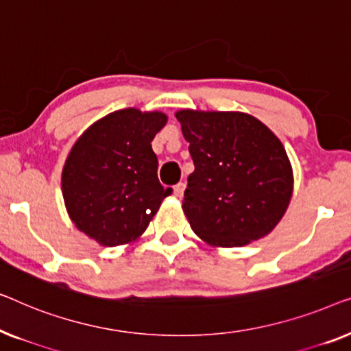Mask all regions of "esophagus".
<instances>
[{
    "mask_svg": "<svg viewBox=\"0 0 351 351\" xmlns=\"http://www.w3.org/2000/svg\"><path fill=\"white\" fill-rule=\"evenodd\" d=\"M184 182H178L176 186H173V194L176 195V197H181L182 194H184Z\"/></svg>",
    "mask_w": 351,
    "mask_h": 351,
    "instance_id": "obj_1",
    "label": "esophagus"
}]
</instances>
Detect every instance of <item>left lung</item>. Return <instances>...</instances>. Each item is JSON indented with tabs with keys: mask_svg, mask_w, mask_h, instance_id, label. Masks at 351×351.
Returning <instances> with one entry per match:
<instances>
[{
	"mask_svg": "<svg viewBox=\"0 0 351 351\" xmlns=\"http://www.w3.org/2000/svg\"><path fill=\"white\" fill-rule=\"evenodd\" d=\"M195 170L182 211L210 246L237 248L269 235L293 197V167L278 136L240 111L175 112Z\"/></svg>",
	"mask_w": 351,
	"mask_h": 351,
	"instance_id": "left-lung-1",
	"label": "left lung"
}]
</instances>
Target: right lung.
I'll use <instances>...</instances> for the list:
<instances>
[{
    "label": "right lung",
    "instance_id": "right-lung-1",
    "mask_svg": "<svg viewBox=\"0 0 351 351\" xmlns=\"http://www.w3.org/2000/svg\"><path fill=\"white\" fill-rule=\"evenodd\" d=\"M167 124L160 111L125 108L87 128L62 170L68 216L101 246L130 245L171 194L157 178L151 141Z\"/></svg>",
    "mask_w": 351,
    "mask_h": 351
}]
</instances>
